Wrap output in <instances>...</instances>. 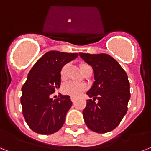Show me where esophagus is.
I'll return each mask as SVG.
<instances>
[{
	"instance_id": "obj_1",
	"label": "esophagus",
	"mask_w": 151,
	"mask_h": 151,
	"mask_svg": "<svg viewBox=\"0 0 151 151\" xmlns=\"http://www.w3.org/2000/svg\"><path fill=\"white\" fill-rule=\"evenodd\" d=\"M71 100H72V101L74 103L75 101H76V97H71Z\"/></svg>"
}]
</instances>
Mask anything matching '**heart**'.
Listing matches in <instances>:
<instances>
[{"label":"heart","instance_id":"b5f03b06","mask_svg":"<svg viewBox=\"0 0 151 151\" xmlns=\"http://www.w3.org/2000/svg\"><path fill=\"white\" fill-rule=\"evenodd\" d=\"M90 67L86 64H81L80 65V70L83 72L86 68ZM67 75V66H64L60 71V77L61 79H65ZM86 90V86L83 84H78L73 82H68L67 83L64 84L62 86V91L64 94H68L72 97H79Z\"/></svg>","mask_w":151,"mask_h":151}]
</instances>
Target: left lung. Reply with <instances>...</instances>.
<instances>
[{"label": "left lung", "instance_id": "obj_1", "mask_svg": "<svg viewBox=\"0 0 151 151\" xmlns=\"http://www.w3.org/2000/svg\"><path fill=\"white\" fill-rule=\"evenodd\" d=\"M79 56L94 70V82L86 94L83 111L84 121L89 129L97 133L113 131L119 125L128 111L130 84L125 71L114 58L106 53ZM99 100L97 104L94 100Z\"/></svg>", "mask_w": 151, "mask_h": 151}]
</instances>
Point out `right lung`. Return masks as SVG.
I'll return each mask as SVG.
<instances>
[{
  "label": "right lung",
  "instance_id": "obj_1",
  "mask_svg": "<svg viewBox=\"0 0 151 151\" xmlns=\"http://www.w3.org/2000/svg\"><path fill=\"white\" fill-rule=\"evenodd\" d=\"M78 53L50 51L43 55L29 72L22 86L20 101L23 115L31 130L50 135L60 130L72 102L68 95L60 94L52 100L51 94L60 86V71Z\"/></svg>",
  "mask_w": 151,
  "mask_h": 151
}]
</instances>
